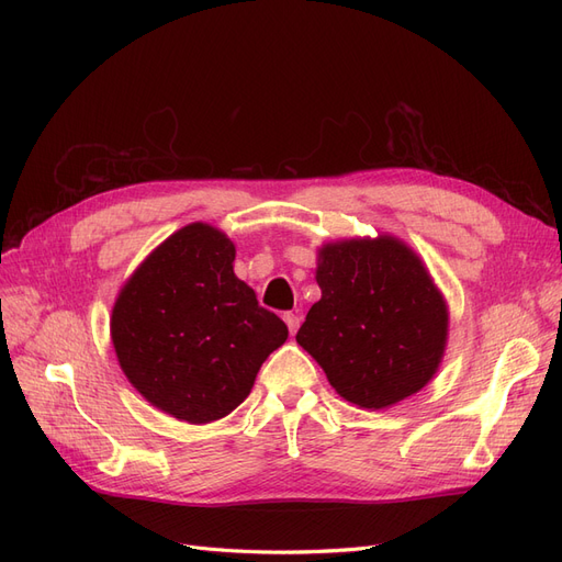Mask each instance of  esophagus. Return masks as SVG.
I'll list each match as a JSON object with an SVG mask.
<instances>
[{"instance_id": "1", "label": "esophagus", "mask_w": 562, "mask_h": 562, "mask_svg": "<svg viewBox=\"0 0 562 562\" xmlns=\"http://www.w3.org/2000/svg\"><path fill=\"white\" fill-rule=\"evenodd\" d=\"M283 321H285V326H288V330H291V335H295V333H297V328H300V323H302V318H300L297 314H293V312H285V314H283Z\"/></svg>"}]
</instances>
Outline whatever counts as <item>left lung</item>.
I'll return each instance as SVG.
<instances>
[{
	"label": "left lung",
	"instance_id": "8db88e82",
	"mask_svg": "<svg viewBox=\"0 0 562 562\" xmlns=\"http://www.w3.org/2000/svg\"><path fill=\"white\" fill-rule=\"evenodd\" d=\"M312 304L295 339L339 396L380 411L427 384L448 342V304L427 267L394 236L318 250Z\"/></svg>",
	"mask_w": 562,
	"mask_h": 562
}]
</instances>
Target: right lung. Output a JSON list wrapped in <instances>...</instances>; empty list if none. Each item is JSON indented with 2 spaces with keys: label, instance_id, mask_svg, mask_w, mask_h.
Here are the masks:
<instances>
[{
  "label": "right lung",
  "instance_id": "add662e5",
  "mask_svg": "<svg viewBox=\"0 0 562 562\" xmlns=\"http://www.w3.org/2000/svg\"><path fill=\"white\" fill-rule=\"evenodd\" d=\"M234 244L203 223L147 255L112 310V345L128 382L166 415L209 424L250 394L285 323L234 274Z\"/></svg>",
  "mask_w": 562,
  "mask_h": 562
}]
</instances>
